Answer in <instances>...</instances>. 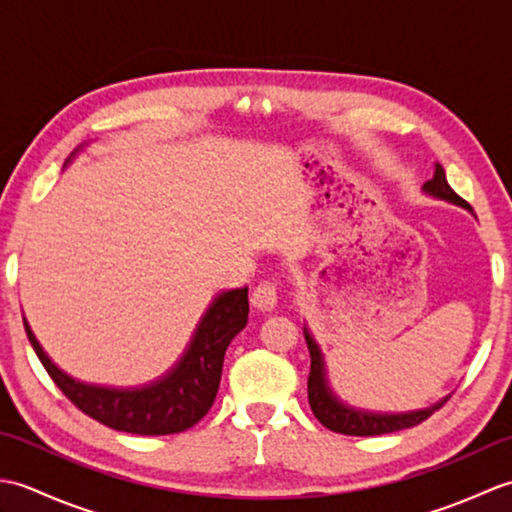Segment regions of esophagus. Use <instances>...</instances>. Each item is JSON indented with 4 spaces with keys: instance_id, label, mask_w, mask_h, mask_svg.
Returning <instances> with one entry per match:
<instances>
[{
    "instance_id": "34e87169",
    "label": "esophagus",
    "mask_w": 512,
    "mask_h": 512,
    "mask_svg": "<svg viewBox=\"0 0 512 512\" xmlns=\"http://www.w3.org/2000/svg\"><path fill=\"white\" fill-rule=\"evenodd\" d=\"M250 303L262 312L273 310L277 306V286L270 284V281H262V284L253 290V295H250Z\"/></svg>"
}]
</instances>
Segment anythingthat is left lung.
Wrapping results in <instances>:
<instances>
[{
  "label": "left lung",
  "mask_w": 512,
  "mask_h": 512,
  "mask_svg": "<svg viewBox=\"0 0 512 512\" xmlns=\"http://www.w3.org/2000/svg\"><path fill=\"white\" fill-rule=\"evenodd\" d=\"M422 191L431 195V198L458 204L462 209L473 213L471 204L464 202L460 195L449 187L447 173H444L442 165H438V162H436V171H433V178L422 184ZM303 334H306V343L310 350L308 402L317 420L330 431L343 433V436H380V433H394L400 429H409L427 420L433 411H438L444 402L451 398L447 396L427 409L407 411V413H374V411L354 409L334 396V391L328 385V378H325V363H323L321 347L312 339L308 328H303Z\"/></svg>",
  "instance_id": "obj_1"
}]
</instances>
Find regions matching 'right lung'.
I'll list each match as a JSON object with an SVG mask.
<instances>
[{
    "mask_svg": "<svg viewBox=\"0 0 512 512\" xmlns=\"http://www.w3.org/2000/svg\"><path fill=\"white\" fill-rule=\"evenodd\" d=\"M246 321L248 288L222 292L206 308L180 361L151 385L132 389L88 385L68 376L43 352L26 319L24 328L54 385L85 416L136 436H169L191 429L209 413L220 389L226 347L246 328Z\"/></svg>",
    "mask_w": 512,
    "mask_h": 512,
    "instance_id": "1",
    "label": "right lung"
}]
</instances>
